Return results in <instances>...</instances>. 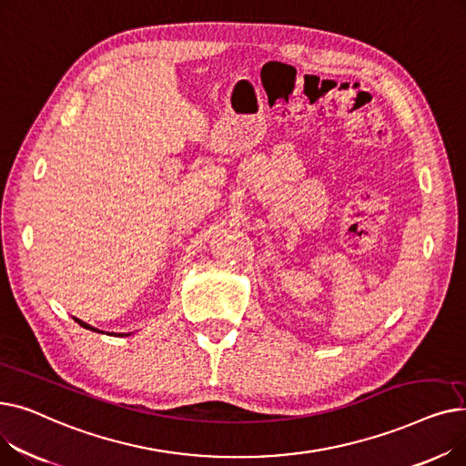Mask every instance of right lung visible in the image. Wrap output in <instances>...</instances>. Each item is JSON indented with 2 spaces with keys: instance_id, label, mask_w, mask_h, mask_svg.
I'll return each instance as SVG.
<instances>
[{
  "instance_id": "add662e5",
  "label": "right lung",
  "mask_w": 466,
  "mask_h": 466,
  "mask_svg": "<svg viewBox=\"0 0 466 466\" xmlns=\"http://www.w3.org/2000/svg\"><path fill=\"white\" fill-rule=\"evenodd\" d=\"M81 327H85V329H90V330H96V332H100V330H97V329H94V327H90V325H86V323H83V321H79V319H76ZM122 336H128V334H122Z\"/></svg>"
}]
</instances>
